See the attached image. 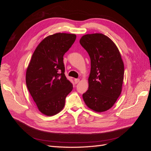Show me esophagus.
Instances as JSON below:
<instances>
[{
    "label": "esophagus",
    "mask_w": 151,
    "mask_h": 151,
    "mask_svg": "<svg viewBox=\"0 0 151 151\" xmlns=\"http://www.w3.org/2000/svg\"><path fill=\"white\" fill-rule=\"evenodd\" d=\"M74 81H75V83H76V84H77V83H78L80 81V79H74Z\"/></svg>",
    "instance_id": "esophagus-1"
}]
</instances>
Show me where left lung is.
Returning a JSON list of instances; mask_svg holds the SVG:
<instances>
[{
    "mask_svg": "<svg viewBox=\"0 0 151 151\" xmlns=\"http://www.w3.org/2000/svg\"><path fill=\"white\" fill-rule=\"evenodd\" d=\"M80 44L91 59L88 90L83 94L86 104L96 112L111 108L122 92L124 65L116 45L101 33L84 35Z\"/></svg>",
    "mask_w": 151,
    "mask_h": 151,
    "instance_id": "8db88e82",
    "label": "left lung"
}]
</instances>
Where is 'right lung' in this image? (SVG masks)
<instances>
[{"label": "right lung", "instance_id": "1", "mask_svg": "<svg viewBox=\"0 0 151 151\" xmlns=\"http://www.w3.org/2000/svg\"><path fill=\"white\" fill-rule=\"evenodd\" d=\"M76 35L55 33L43 40L35 49L26 70V83L40 111L53 116L64 107L73 86L65 76L63 55Z\"/></svg>", "mask_w": 151, "mask_h": 151}]
</instances>
